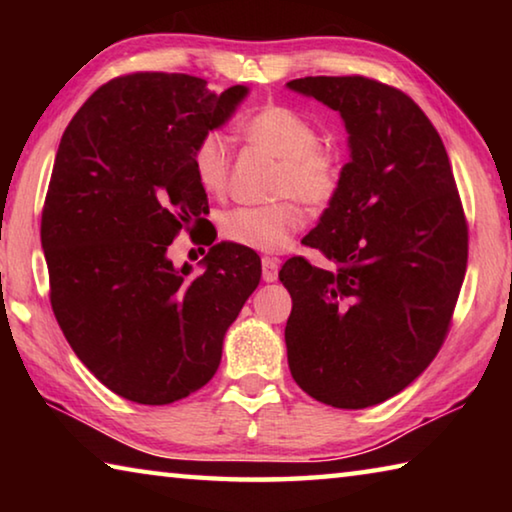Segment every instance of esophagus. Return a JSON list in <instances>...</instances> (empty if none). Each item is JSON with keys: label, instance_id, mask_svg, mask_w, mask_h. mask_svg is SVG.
<instances>
[{"label": "esophagus", "instance_id": "1", "mask_svg": "<svg viewBox=\"0 0 512 512\" xmlns=\"http://www.w3.org/2000/svg\"><path fill=\"white\" fill-rule=\"evenodd\" d=\"M277 271H280V259L277 257H262V277L264 282H275Z\"/></svg>", "mask_w": 512, "mask_h": 512}]
</instances>
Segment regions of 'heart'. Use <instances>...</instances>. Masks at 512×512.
Wrapping results in <instances>:
<instances>
[{"mask_svg":"<svg viewBox=\"0 0 512 512\" xmlns=\"http://www.w3.org/2000/svg\"><path fill=\"white\" fill-rule=\"evenodd\" d=\"M244 135L259 149L280 160L275 194L293 196L309 210H323L339 189L341 169L336 155L318 144V131L307 117L287 106H266L246 119ZM192 167L205 192L221 194L228 187L232 153L221 131H205L194 146ZM296 203L235 207L221 219V232L235 244L277 253L302 228Z\"/></svg>","mask_w":512,"mask_h":512,"instance_id":"1","label":"heart"}]
</instances>
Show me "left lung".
<instances>
[{
  "instance_id": "obj_1",
  "label": "left lung",
  "mask_w": 512,
  "mask_h": 512,
  "mask_svg": "<svg viewBox=\"0 0 512 512\" xmlns=\"http://www.w3.org/2000/svg\"><path fill=\"white\" fill-rule=\"evenodd\" d=\"M287 88L336 110L350 162L305 244L332 271L293 257L291 377L314 400L366 409L436 357L461 291L467 225L443 140L404 92L363 76H307Z\"/></svg>"
}]
</instances>
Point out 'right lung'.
Wrapping results in <instances>:
<instances>
[{"mask_svg":"<svg viewBox=\"0 0 512 512\" xmlns=\"http://www.w3.org/2000/svg\"><path fill=\"white\" fill-rule=\"evenodd\" d=\"M246 97V85L214 94L187 74L119 76L60 140L40 230L51 307L83 366L131 402L171 404L205 386L262 277L255 250L232 241L210 248L201 275L167 255L210 214L192 167L198 137Z\"/></svg>","mask_w":512,"mask_h":512,"instance_id":"add662e5","label":"right lung"}]
</instances>
